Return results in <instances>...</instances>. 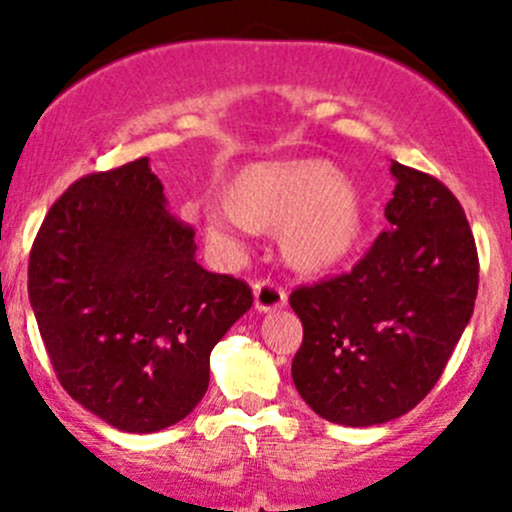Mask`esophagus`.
<instances>
[{
	"instance_id": "1",
	"label": "esophagus",
	"mask_w": 512,
	"mask_h": 512,
	"mask_svg": "<svg viewBox=\"0 0 512 512\" xmlns=\"http://www.w3.org/2000/svg\"><path fill=\"white\" fill-rule=\"evenodd\" d=\"M252 292H255V307L260 312H272V309H280L287 304L285 289L272 280H257L252 285Z\"/></svg>"
}]
</instances>
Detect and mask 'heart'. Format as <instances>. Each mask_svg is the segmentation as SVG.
<instances>
[{
  "mask_svg": "<svg viewBox=\"0 0 512 512\" xmlns=\"http://www.w3.org/2000/svg\"><path fill=\"white\" fill-rule=\"evenodd\" d=\"M223 207L205 210L203 232L213 245H235V227L275 232L282 226V257L307 275L347 262L366 230L364 193L327 160L250 165L223 188Z\"/></svg>",
  "mask_w": 512,
  "mask_h": 512,
  "instance_id": "heart-1",
  "label": "heart"
}]
</instances>
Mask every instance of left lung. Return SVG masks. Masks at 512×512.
Wrapping results in <instances>:
<instances>
[{"label": "left lung", "mask_w": 512, "mask_h": 512, "mask_svg": "<svg viewBox=\"0 0 512 512\" xmlns=\"http://www.w3.org/2000/svg\"><path fill=\"white\" fill-rule=\"evenodd\" d=\"M394 198L352 272L297 287L304 339L292 361L299 396L342 426H376L436 386L473 314L478 250L456 195L433 175L391 163Z\"/></svg>", "instance_id": "obj_1"}]
</instances>
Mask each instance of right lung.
<instances>
[{
	"mask_svg": "<svg viewBox=\"0 0 512 512\" xmlns=\"http://www.w3.org/2000/svg\"><path fill=\"white\" fill-rule=\"evenodd\" d=\"M195 250L148 158L79 178L36 232L29 302L56 379L118 431L183 421L252 307L247 282L203 270Z\"/></svg>",
	"mask_w": 512,
	"mask_h": 512,
	"instance_id": "add662e5",
	"label": "right lung"
}]
</instances>
